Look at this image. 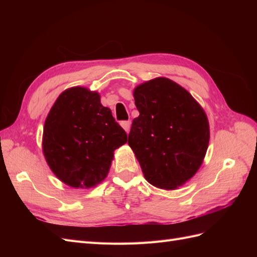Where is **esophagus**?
Instances as JSON below:
<instances>
[{"label":"esophagus","instance_id":"34e87169","mask_svg":"<svg viewBox=\"0 0 257 257\" xmlns=\"http://www.w3.org/2000/svg\"><path fill=\"white\" fill-rule=\"evenodd\" d=\"M121 126L125 130L126 133H128L130 132V128H131V121H122L121 122Z\"/></svg>","mask_w":257,"mask_h":257}]
</instances>
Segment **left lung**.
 Instances as JSON below:
<instances>
[{"mask_svg":"<svg viewBox=\"0 0 257 257\" xmlns=\"http://www.w3.org/2000/svg\"><path fill=\"white\" fill-rule=\"evenodd\" d=\"M134 98L139 115L132 123L128 146L148 182L174 190L203 163L209 144L207 115L188 91L164 77L138 85Z\"/></svg>","mask_w":257,"mask_h":257,"instance_id":"8db88e82","label":"left lung"}]
</instances>
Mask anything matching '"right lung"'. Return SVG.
Returning <instances> with one entry per match:
<instances>
[{"instance_id":"add662e5","label":"right lung","mask_w":257,"mask_h":257,"mask_svg":"<svg viewBox=\"0 0 257 257\" xmlns=\"http://www.w3.org/2000/svg\"><path fill=\"white\" fill-rule=\"evenodd\" d=\"M127 142L99 95L75 87L64 91L45 121L43 150L49 167L73 188H91L103 181L113 151Z\"/></svg>"}]
</instances>
